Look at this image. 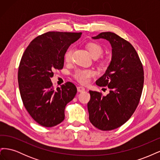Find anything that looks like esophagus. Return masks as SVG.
I'll return each instance as SVG.
<instances>
[{"instance_id":"34e87169","label":"esophagus","mask_w":160,"mask_h":160,"mask_svg":"<svg viewBox=\"0 0 160 160\" xmlns=\"http://www.w3.org/2000/svg\"><path fill=\"white\" fill-rule=\"evenodd\" d=\"M77 91H78V92L81 93V92L85 91V88L82 86H79V87H77Z\"/></svg>"}]
</instances>
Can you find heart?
I'll list each match as a JSON object with an SVG mask.
<instances>
[{
  "mask_svg": "<svg viewBox=\"0 0 160 160\" xmlns=\"http://www.w3.org/2000/svg\"><path fill=\"white\" fill-rule=\"evenodd\" d=\"M87 48L89 51L91 55L94 59L98 58L101 56L103 52V48L99 44L95 42H89L87 45ZM72 49L71 48H69L64 54L65 61L67 62H69L72 60ZM95 75V71L93 69H77L75 70L73 73L74 78L79 81L81 84L88 83L91 77Z\"/></svg>",
  "mask_w": 160,
  "mask_h": 160,
  "instance_id": "b5f03b06",
  "label": "heart"
}]
</instances>
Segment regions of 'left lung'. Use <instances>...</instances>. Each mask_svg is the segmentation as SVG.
Segmentation results:
<instances>
[{"label":"left lung","instance_id":"8db88e82","mask_svg":"<svg viewBox=\"0 0 160 160\" xmlns=\"http://www.w3.org/2000/svg\"><path fill=\"white\" fill-rule=\"evenodd\" d=\"M93 38L109 41L112 59L105 73L96 81L99 87L108 86L109 93L103 96L89 91V118L95 128L110 131L122 126L136 109L143 87V68L132 45L115 33L103 32Z\"/></svg>","mask_w":160,"mask_h":160}]
</instances>
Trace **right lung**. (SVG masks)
<instances>
[{
    "label": "right lung",
    "mask_w": 160,
    "mask_h": 160,
    "mask_svg": "<svg viewBox=\"0 0 160 160\" xmlns=\"http://www.w3.org/2000/svg\"><path fill=\"white\" fill-rule=\"evenodd\" d=\"M81 32L49 31L37 37L22 56L18 71L19 91L28 113L37 123L51 128L65 119L66 105L75 98V85L67 82L52 88L53 71L62 69L64 54Z\"/></svg>",
    "instance_id": "obj_1"
}]
</instances>
